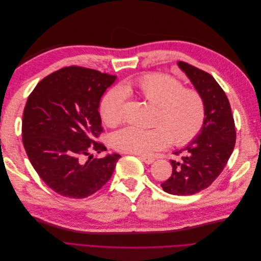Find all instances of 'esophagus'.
Masks as SVG:
<instances>
[{
	"label": "esophagus",
	"mask_w": 261,
	"mask_h": 261,
	"mask_svg": "<svg viewBox=\"0 0 261 261\" xmlns=\"http://www.w3.org/2000/svg\"><path fill=\"white\" fill-rule=\"evenodd\" d=\"M139 159L147 164H151L154 161L153 156H147V155H139Z\"/></svg>",
	"instance_id": "34e87169"
}]
</instances>
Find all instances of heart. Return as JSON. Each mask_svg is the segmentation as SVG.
I'll list each match as a JSON object with an SVG mask.
<instances>
[{"instance_id":"obj_1","label":"heart","mask_w":261,"mask_h":261,"mask_svg":"<svg viewBox=\"0 0 261 261\" xmlns=\"http://www.w3.org/2000/svg\"><path fill=\"white\" fill-rule=\"evenodd\" d=\"M136 91L155 106L153 127L127 126L115 132L111 143L123 152L149 154L167 147L169 143L183 146L194 140L206 120V102L200 91L184 87L176 78L150 73L126 84L123 89H110L100 102V115L109 127H116L125 118L124 107L127 94Z\"/></svg>"}]
</instances>
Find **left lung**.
Listing matches in <instances>:
<instances>
[{
    "label": "left lung",
    "mask_w": 261,
    "mask_h": 261,
    "mask_svg": "<svg viewBox=\"0 0 261 261\" xmlns=\"http://www.w3.org/2000/svg\"><path fill=\"white\" fill-rule=\"evenodd\" d=\"M206 102V120L200 133L187 147L174 152L185 154L171 160L172 174L163 181L164 192L188 196L209 187L221 174L233 152L235 123L225 92L209 73L186 62H178Z\"/></svg>",
    "instance_id": "left-lung-1"
}]
</instances>
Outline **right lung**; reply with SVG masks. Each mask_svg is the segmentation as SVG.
Returning a JSON list of instances; mask_svg holds the SVG:
<instances>
[{
  "label": "right lung",
  "mask_w": 261,
  "mask_h": 261,
  "mask_svg": "<svg viewBox=\"0 0 261 261\" xmlns=\"http://www.w3.org/2000/svg\"><path fill=\"white\" fill-rule=\"evenodd\" d=\"M115 76L67 66L54 72L29 94L22 116V144L30 163L55 193L86 198L111 178L118 153L97 141L103 132L99 114L102 94Z\"/></svg>",
  "instance_id": "obj_1"
}]
</instances>
